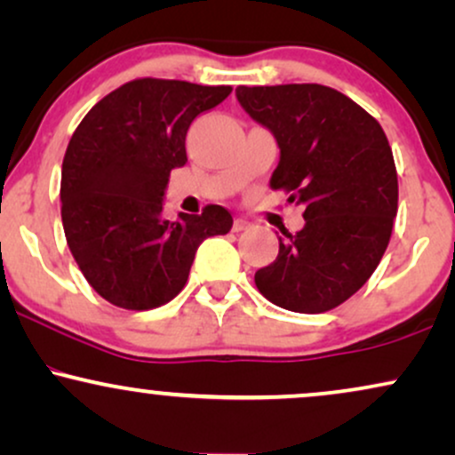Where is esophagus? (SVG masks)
I'll return each instance as SVG.
<instances>
[{
    "label": "esophagus",
    "instance_id": "obj_1",
    "mask_svg": "<svg viewBox=\"0 0 455 455\" xmlns=\"http://www.w3.org/2000/svg\"><path fill=\"white\" fill-rule=\"evenodd\" d=\"M247 227H250V222H247L245 218H235V220H233V231H235V233L245 231Z\"/></svg>",
    "mask_w": 455,
    "mask_h": 455
}]
</instances>
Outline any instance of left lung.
Instances as JSON below:
<instances>
[{"label":"left lung","mask_w":455,"mask_h":455,"mask_svg":"<svg viewBox=\"0 0 455 455\" xmlns=\"http://www.w3.org/2000/svg\"><path fill=\"white\" fill-rule=\"evenodd\" d=\"M239 105L279 145L270 188L304 205L256 287L277 307L325 313L359 291L393 233L399 182L388 138L365 108L319 84L239 85Z\"/></svg>","instance_id":"1"}]
</instances>
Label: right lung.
Listing matches in <instances>:
<instances>
[{"label": "right lung", "instance_id": "right-lung-1", "mask_svg": "<svg viewBox=\"0 0 455 455\" xmlns=\"http://www.w3.org/2000/svg\"><path fill=\"white\" fill-rule=\"evenodd\" d=\"M231 85L134 79L90 108L62 159L60 201L68 250L88 283L115 307L148 310L185 287L195 251L227 235L233 216L205 205L164 218L170 172L187 164V132Z\"/></svg>", "mask_w": 455, "mask_h": 455}]
</instances>
